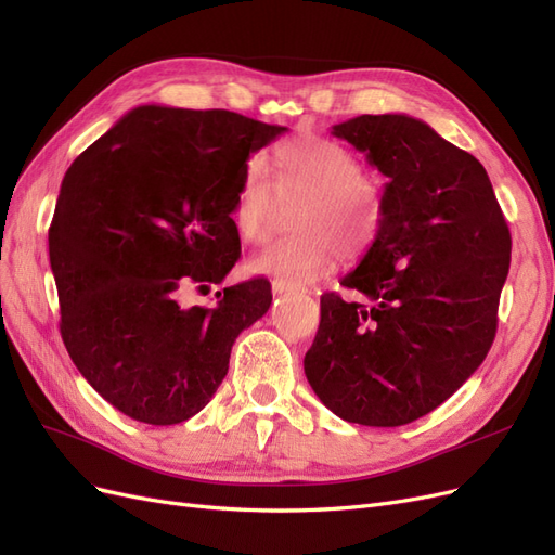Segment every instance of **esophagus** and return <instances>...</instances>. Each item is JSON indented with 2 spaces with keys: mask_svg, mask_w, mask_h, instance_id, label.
<instances>
[{
  "mask_svg": "<svg viewBox=\"0 0 555 555\" xmlns=\"http://www.w3.org/2000/svg\"><path fill=\"white\" fill-rule=\"evenodd\" d=\"M292 292H298V287H294L289 282L273 280V294H292Z\"/></svg>",
  "mask_w": 555,
  "mask_h": 555,
  "instance_id": "obj_1",
  "label": "esophagus"
}]
</instances>
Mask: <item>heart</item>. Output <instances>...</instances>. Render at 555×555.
Returning a JSON list of instances; mask_svg holds the SVG:
<instances>
[{
	"label": "heart",
	"mask_w": 555,
	"mask_h": 555,
	"mask_svg": "<svg viewBox=\"0 0 555 555\" xmlns=\"http://www.w3.org/2000/svg\"><path fill=\"white\" fill-rule=\"evenodd\" d=\"M275 192L298 198L287 238L251 257V273L271 275L294 287L322 275L338 259H357L375 243L384 222L377 184L361 162L338 141L317 133L280 143L271 153ZM275 192L257 162L245 166L231 206V222L245 243H266L275 220Z\"/></svg>",
	"instance_id": "b5f03b06"
}]
</instances>
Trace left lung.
<instances>
[{"mask_svg": "<svg viewBox=\"0 0 555 555\" xmlns=\"http://www.w3.org/2000/svg\"><path fill=\"white\" fill-rule=\"evenodd\" d=\"M389 178L379 236L322 296L306 377L349 424L405 426L456 393L498 331L512 236L479 159L410 115L333 127Z\"/></svg>", "mask_w": 555, "mask_h": 555, "instance_id": "obj_1", "label": "left lung"}]
</instances>
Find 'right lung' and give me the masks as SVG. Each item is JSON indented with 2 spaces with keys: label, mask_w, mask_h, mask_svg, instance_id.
<instances>
[{
  "label": "right lung",
  "mask_w": 555,
  "mask_h": 555,
  "mask_svg": "<svg viewBox=\"0 0 555 555\" xmlns=\"http://www.w3.org/2000/svg\"><path fill=\"white\" fill-rule=\"evenodd\" d=\"M284 131L220 108L139 106L69 166L48 229L60 333L115 410L188 422L227 377L238 333L271 308L263 278L217 292L212 308L180 298L236 266L233 196L249 155Z\"/></svg>",
  "instance_id": "add662e5"
}]
</instances>
